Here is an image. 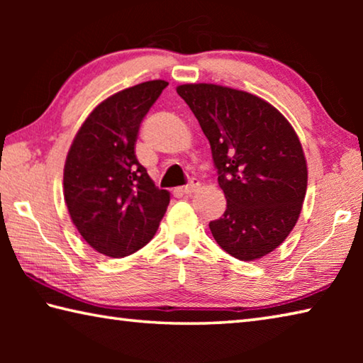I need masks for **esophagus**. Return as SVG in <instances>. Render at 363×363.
Segmentation results:
<instances>
[{
	"label": "esophagus",
	"instance_id": "1",
	"mask_svg": "<svg viewBox=\"0 0 363 363\" xmlns=\"http://www.w3.org/2000/svg\"><path fill=\"white\" fill-rule=\"evenodd\" d=\"M199 189H200V182L196 181V179H192V181L187 184V186L181 187L179 192H182V194H192V192H195V190H199Z\"/></svg>",
	"mask_w": 363,
	"mask_h": 363
}]
</instances>
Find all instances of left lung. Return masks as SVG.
I'll return each instance as SVG.
<instances>
[{
	"label": "left lung",
	"instance_id": "obj_1",
	"mask_svg": "<svg viewBox=\"0 0 363 363\" xmlns=\"http://www.w3.org/2000/svg\"><path fill=\"white\" fill-rule=\"evenodd\" d=\"M210 140L227 208L211 220L214 240L240 261L279 248L303 210L307 163L284 115L247 91L211 83L176 88Z\"/></svg>",
	"mask_w": 363,
	"mask_h": 363
}]
</instances>
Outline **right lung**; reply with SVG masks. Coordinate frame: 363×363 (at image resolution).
Returning <instances> with one entry per match:
<instances>
[{
    "mask_svg": "<svg viewBox=\"0 0 363 363\" xmlns=\"http://www.w3.org/2000/svg\"><path fill=\"white\" fill-rule=\"evenodd\" d=\"M168 83L152 79L102 101L79 126L64 167V199L86 243L125 257L149 243L169 205L138 162L140 121Z\"/></svg>",
    "mask_w": 363,
    "mask_h": 363,
    "instance_id": "obj_1",
    "label": "right lung"
}]
</instances>
